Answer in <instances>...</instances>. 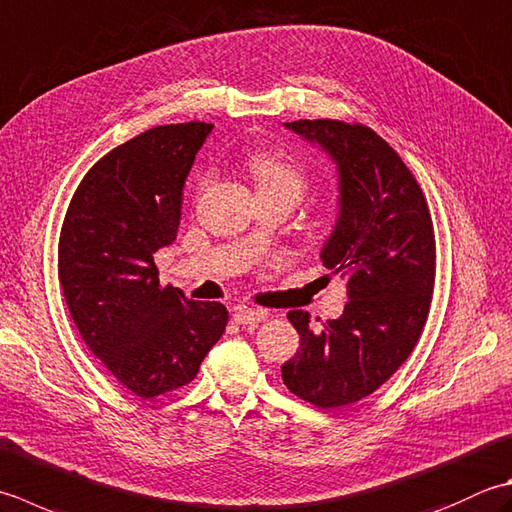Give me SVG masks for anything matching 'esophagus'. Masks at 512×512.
<instances>
[{
	"label": "esophagus",
	"instance_id": "obj_1",
	"mask_svg": "<svg viewBox=\"0 0 512 512\" xmlns=\"http://www.w3.org/2000/svg\"><path fill=\"white\" fill-rule=\"evenodd\" d=\"M266 313L264 310H255V308H237L233 313V322L239 326H255L259 322H264Z\"/></svg>",
	"mask_w": 512,
	"mask_h": 512
}]
</instances>
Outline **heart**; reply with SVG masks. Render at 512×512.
<instances>
[{
	"label": "heart",
	"instance_id": "b5f03b06",
	"mask_svg": "<svg viewBox=\"0 0 512 512\" xmlns=\"http://www.w3.org/2000/svg\"><path fill=\"white\" fill-rule=\"evenodd\" d=\"M250 175L255 179L257 193H279L299 202L308 190V173L295 157L277 150H255L246 159ZM210 184V175L197 179V195H202Z\"/></svg>",
	"mask_w": 512,
	"mask_h": 512
}]
</instances>
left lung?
Wrapping results in <instances>:
<instances>
[{
    "instance_id": "8db88e82",
    "label": "left lung",
    "mask_w": 512,
    "mask_h": 512,
    "mask_svg": "<svg viewBox=\"0 0 512 512\" xmlns=\"http://www.w3.org/2000/svg\"><path fill=\"white\" fill-rule=\"evenodd\" d=\"M286 126L337 162L342 208L322 262L346 279L348 302L322 328L290 310L299 350L282 379L304 402L339 408L388 382L422 337L435 288V228L415 175L373 128L339 119Z\"/></svg>"
}]
</instances>
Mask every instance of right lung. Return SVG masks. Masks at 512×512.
Wrapping results in <instances>:
<instances>
[{"label": "right lung", "instance_id": "add662e5", "mask_svg": "<svg viewBox=\"0 0 512 512\" xmlns=\"http://www.w3.org/2000/svg\"><path fill=\"white\" fill-rule=\"evenodd\" d=\"M213 124H166L104 155L70 199L57 273L86 346L142 399L190 384L228 310L159 284L153 255L177 237L182 190Z\"/></svg>", "mask_w": 512, "mask_h": 512}]
</instances>
